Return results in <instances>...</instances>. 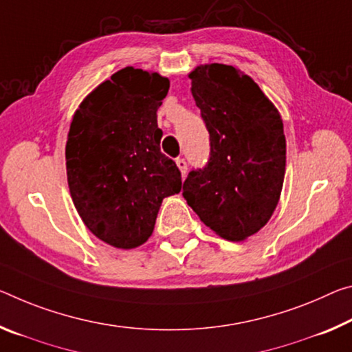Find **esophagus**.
<instances>
[{
	"label": "esophagus",
	"instance_id": "obj_1",
	"mask_svg": "<svg viewBox=\"0 0 352 352\" xmlns=\"http://www.w3.org/2000/svg\"><path fill=\"white\" fill-rule=\"evenodd\" d=\"M175 163H177V166H178V169H180L182 175L185 177V175H186V172H188V164H186V161L183 160V158H177V160H175Z\"/></svg>",
	"mask_w": 352,
	"mask_h": 352
}]
</instances>
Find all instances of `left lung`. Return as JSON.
Wrapping results in <instances>:
<instances>
[{"label":"left lung","mask_w":352,"mask_h":352,"mask_svg":"<svg viewBox=\"0 0 352 352\" xmlns=\"http://www.w3.org/2000/svg\"><path fill=\"white\" fill-rule=\"evenodd\" d=\"M189 78L210 133V158L189 172L183 197L216 235L243 241L266 226L280 199L287 161L280 114L233 65H199Z\"/></svg>","instance_id":"left-lung-1"}]
</instances>
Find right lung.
<instances>
[{
	"instance_id": "add662e5",
	"label": "right lung",
	"mask_w": 352,
	"mask_h": 352,
	"mask_svg": "<svg viewBox=\"0 0 352 352\" xmlns=\"http://www.w3.org/2000/svg\"><path fill=\"white\" fill-rule=\"evenodd\" d=\"M169 80L125 67L82 100L65 146L67 182L78 214L94 235L119 249L152 235L163 199L182 174L161 153L156 111Z\"/></svg>"
}]
</instances>
